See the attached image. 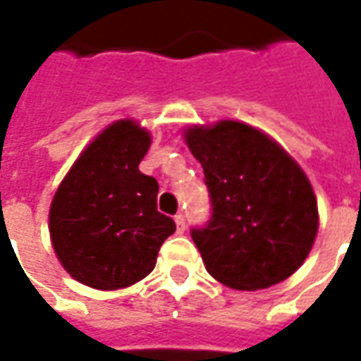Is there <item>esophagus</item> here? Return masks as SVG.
<instances>
[{"label": "esophagus", "mask_w": 361, "mask_h": 361, "mask_svg": "<svg viewBox=\"0 0 361 361\" xmlns=\"http://www.w3.org/2000/svg\"><path fill=\"white\" fill-rule=\"evenodd\" d=\"M173 220H176V228H178V232H180V234L181 232H185V226H188V224H185V216L180 212V214H176V219Z\"/></svg>", "instance_id": "34e87169"}]
</instances>
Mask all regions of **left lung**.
Returning a JSON list of instances; mask_svg holds the SVG:
<instances>
[{
    "label": "left lung",
    "instance_id": "obj_1",
    "mask_svg": "<svg viewBox=\"0 0 361 361\" xmlns=\"http://www.w3.org/2000/svg\"><path fill=\"white\" fill-rule=\"evenodd\" d=\"M211 220L191 238L209 274L235 290H263L294 274L317 235V199L286 150L255 127L224 119L193 126Z\"/></svg>",
    "mask_w": 361,
    "mask_h": 361
}]
</instances>
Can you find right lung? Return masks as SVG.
Masks as SVG:
<instances>
[{"instance_id": "add662e5", "label": "right lung", "mask_w": 361, "mask_h": 361, "mask_svg": "<svg viewBox=\"0 0 361 361\" xmlns=\"http://www.w3.org/2000/svg\"><path fill=\"white\" fill-rule=\"evenodd\" d=\"M150 135L119 119L90 142L50 207L54 251L75 280L118 290L142 280L176 222L157 209L158 181L139 172Z\"/></svg>"}]
</instances>
